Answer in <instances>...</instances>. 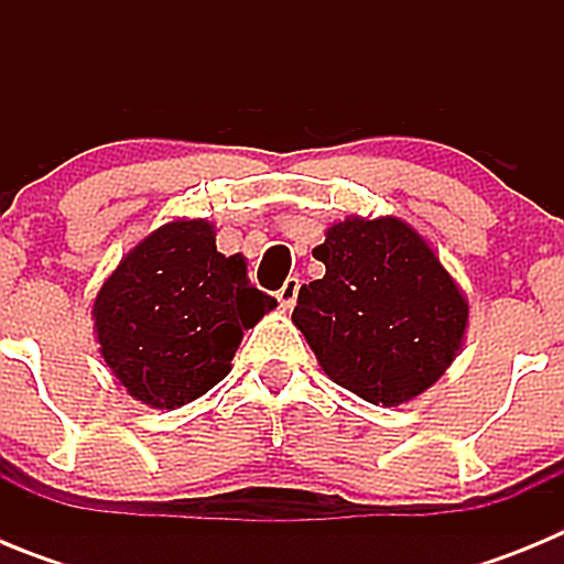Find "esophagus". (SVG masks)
Wrapping results in <instances>:
<instances>
[{"label": "esophagus", "mask_w": 564, "mask_h": 564, "mask_svg": "<svg viewBox=\"0 0 564 564\" xmlns=\"http://www.w3.org/2000/svg\"><path fill=\"white\" fill-rule=\"evenodd\" d=\"M299 288H302V279H299V276H288V279H285V285H282V288H279V291H276L279 305H282V307H293V305H296Z\"/></svg>", "instance_id": "34e87169"}]
</instances>
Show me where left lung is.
Segmentation results:
<instances>
[{
  "instance_id": "obj_1",
  "label": "left lung",
  "mask_w": 564,
  "mask_h": 564,
  "mask_svg": "<svg viewBox=\"0 0 564 564\" xmlns=\"http://www.w3.org/2000/svg\"><path fill=\"white\" fill-rule=\"evenodd\" d=\"M325 276L302 285L293 325L322 370L383 406L412 401L455 361L468 302L430 242L398 217L327 228L313 248Z\"/></svg>"
}]
</instances>
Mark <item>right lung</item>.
Wrapping results in <instances>:
<instances>
[{
	"mask_svg": "<svg viewBox=\"0 0 564 564\" xmlns=\"http://www.w3.org/2000/svg\"><path fill=\"white\" fill-rule=\"evenodd\" d=\"M276 299L248 279L246 259L223 257L206 220H174L141 239L109 273L93 305L98 344L134 401L177 410L231 370L242 333Z\"/></svg>",
	"mask_w": 564,
	"mask_h": 564,
	"instance_id": "add662e5",
	"label": "right lung"
}]
</instances>
